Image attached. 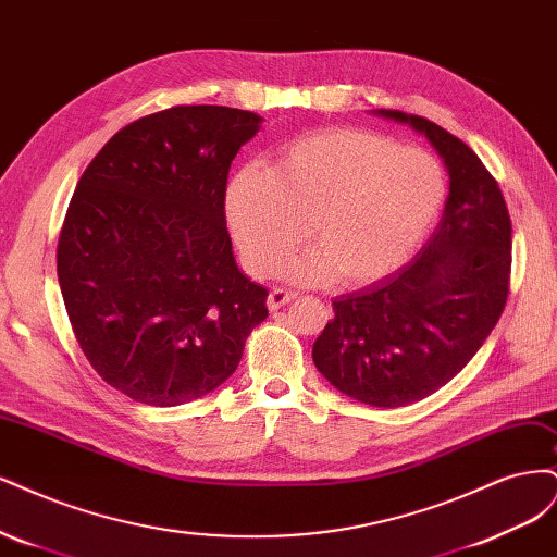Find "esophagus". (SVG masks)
Returning a JSON list of instances; mask_svg holds the SVG:
<instances>
[{"mask_svg":"<svg viewBox=\"0 0 557 557\" xmlns=\"http://www.w3.org/2000/svg\"><path fill=\"white\" fill-rule=\"evenodd\" d=\"M294 298H298L296 292H286V289H273L271 294H268V308H271L273 312L284 308V305H289Z\"/></svg>","mask_w":557,"mask_h":557,"instance_id":"esophagus-1","label":"esophagus"}]
</instances>
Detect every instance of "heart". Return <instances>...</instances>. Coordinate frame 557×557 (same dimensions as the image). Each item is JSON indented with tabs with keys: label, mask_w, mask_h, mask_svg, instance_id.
Listing matches in <instances>:
<instances>
[{
	"label": "heart",
	"mask_w": 557,
	"mask_h": 557,
	"mask_svg": "<svg viewBox=\"0 0 557 557\" xmlns=\"http://www.w3.org/2000/svg\"><path fill=\"white\" fill-rule=\"evenodd\" d=\"M440 161L366 129H319L233 173L226 224L252 275L280 273L308 236L314 247L286 268L300 284H368L400 268L437 220Z\"/></svg>",
	"instance_id": "heart-1"
}]
</instances>
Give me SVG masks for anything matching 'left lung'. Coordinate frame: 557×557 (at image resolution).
I'll return each mask as SVG.
<instances>
[{
	"instance_id": "1",
	"label": "left lung",
	"mask_w": 557,
	"mask_h": 557,
	"mask_svg": "<svg viewBox=\"0 0 557 557\" xmlns=\"http://www.w3.org/2000/svg\"><path fill=\"white\" fill-rule=\"evenodd\" d=\"M374 113L409 124L444 159V214L400 271L333 300L312 358L345 396L405 407L451 382L495 329L509 294L511 220L497 181L460 138L419 115Z\"/></svg>"
}]
</instances>
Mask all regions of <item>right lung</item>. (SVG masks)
<instances>
[{"label":"right lung","mask_w":557,"mask_h":557,"mask_svg":"<svg viewBox=\"0 0 557 557\" xmlns=\"http://www.w3.org/2000/svg\"><path fill=\"white\" fill-rule=\"evenodd\" d=\"M257 113L173 106L120 129L81 175L58 243L71 329L106 384L175 407L236 372L268 292L226 231L233 157Z\"/></svg>","instance_id":"right-lung-1"}]
</instances>
